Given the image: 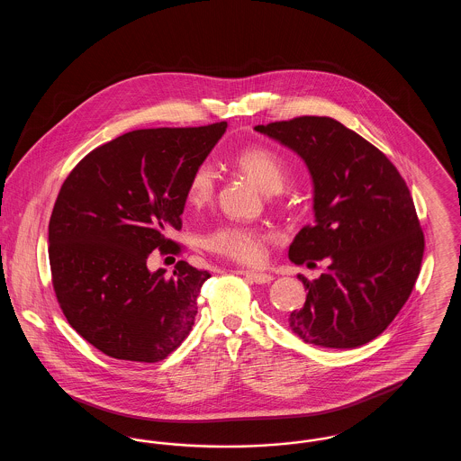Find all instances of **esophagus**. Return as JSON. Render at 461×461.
Segmentation results:
<instances>
[{
  "mask_svg": "<svg viewBox=\"0 0 461 461\" xmlns=\"http://www.w3.org/2000/svg\"><path fill=\"white\" fill-rule=\"evenodd\" d=\"M245 278H249L254 284H269L273 282V276L267 273H259V271H252V269H240L239 271Z\"/></svg>",
  "mask_w": 461,
  "mask_h": 461,
  "instance_id": "esophagus-1",
  "label": "esophagus"
}]
</instances>
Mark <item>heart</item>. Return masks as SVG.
I'll return each instance as SVG.
<instances>
[{"instance_id": "obj_1", "label": "heart", "mask_w": 461, "mask_h": 461, "mask_svg": "<svg viewBox=\"0 0 461 461\" xmlns=\"http://www.w3.org/2000/svg\"><path fill=\"white\" fill-rule=\"evenodd\" d=\"M235 164L266 194H278L285 186V160L269 149L249 147L235 157ZM214 169L207 162L197 166L190 176L188 200L194 203L209 200L214 192ZM267 240L269 233L261 228L222 224L205 237V247L237 263L258 264L264 259Z\"/></svg>"}]
</instances>
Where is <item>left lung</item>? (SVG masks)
<instances>
[{
    "mask_svg": "<svg viewBox=\"0 0 461 461\" xmlns=\"http://www.w3.org/2000/svg\"><path fill=\"white\" fill-rule=\"evenodd\" d=\"M299 155L312 181L314 221L288 249L292 263L329 259L318 280H299L306 304L288 327L306 344L352 349L391 325L408 301L423 258L413 198L393 162L331 117L304 115L256 126Z\"/></svg>",
    "mask_w": 461,
    "mask_h": 461,
    "instance_id": "8db88e82",
    "label": "left lung"
}]
</instances>
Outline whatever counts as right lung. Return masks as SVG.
I'll use <instances>...</instances> for the list:
<instances>
[{
    "label": "right lung",
    "instance_id": "obj_1",
    "mask_svg": "<svg viewBox=\"0 0 461 461\" xmlns=\"http://www.w3.org/2000/svg\"><path fill=\"white\" fill-rule=\"evenodd\" d=\"M228 128L126 132L89 152L67 176L50 226V266L67 321L115 359L155 363L185 340L211 276L186 261L150 271L152 250L177 252L188 183Z\"/></svg>",
    "mask_w": 461,
    "mask_h": 461
}]
</instances>
